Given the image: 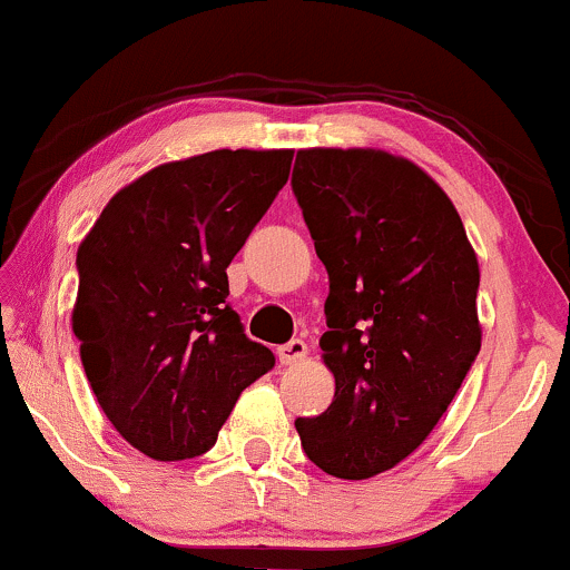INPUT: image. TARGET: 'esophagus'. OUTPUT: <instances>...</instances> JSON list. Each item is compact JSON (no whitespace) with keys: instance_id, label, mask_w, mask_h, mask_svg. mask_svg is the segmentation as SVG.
Masks as SVG:
<instances>
[{"instance_id":"obj_1","label":"esophagus","mask_w":570,"mask_h":570,"mask_svg":"<svg viewBox=\"0 0 570 570\" xmlns=\"http://www.w3.org/2000/svg\"><path fill=\"white\" fill-rule=\"evenodd\" d=\"M305 355H308V346H305V341H301V338H295V341H289V344L278 346V361L284 365L301 363V361H305Z\"/></svg>"}]
</instances>
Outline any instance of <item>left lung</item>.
Segmentation results:
<instances>
[{
    "instance_id": "1",
    "label": "left lung",
    "mask_w": 570,
    "mask_h": 570,
    "mask_svg": "<svg viewBox=\"0 0 570 570\" xmlns=\"http://www.w3.org/2000/svg\"><path fill=\"white\" fill-rule=\"evenodd\" d=\"M292 190L331 275L335 376L333 404L295 426L320 470L365 481L423 445L475 363L478 256L445 190L385 149H297Z\"/></svg>"
}]
</instances>
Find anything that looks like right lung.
Here are the masks:
<instances>
[{
    "label": "right lung",
    "mask_w": 570,
    "mask_h": 570,
    "mask_svg": "<svg viewBox=\"0 0 570 570\" xmlns=\"http://www.w3.org/2000/svg\"><path fill=\"white\" fill-rule=\"evenodd\" d=\"M295 149H213L149 169L81 239L73 333L100 410L144 456L207 453L273 368L229 308L226 267L286 185Z\"/></svg>",
    "instance_id": "obj_1"
}]
</instances>
